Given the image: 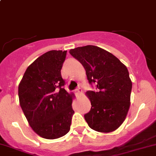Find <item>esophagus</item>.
Here are the masks:
<instances>
[{
    "instance_id": "obj_1",
    "label": "esophagus",
    "mask_w": 156,
    "mask_h": 156,
    "mask_svg": "<svg viewBox=\"0 0 156 156\" xmlns=\"http://www.w3.org/2000/svg\"><path fill=\"white\" fill-rule=\"evenodd\" d=\"M75 92H76L77 94H81V93L82 92V90H81V87H78L75 90Z\"/></svg>"
}]
</instances>
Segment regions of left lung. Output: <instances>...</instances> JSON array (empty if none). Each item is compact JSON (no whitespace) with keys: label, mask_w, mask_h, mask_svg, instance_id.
I'll return each mask as SVG.
<instances>
[{"label":"left lung","mask_w":156,"mask_h":156,"mask_svg":"<svg viewBox=\"0 0 156 156\" xmlns=\"http://www.w3.org/2000/svg\"><path fill=\"white\" fill-rule=\"evenodd\" d=\"M69 53L82 64L88 81L97 89L86 92L91 108L84 115L85 121L96 131H114L130 108L132 82L127 67L111 53L94 45L72 49Z\"/></svg>","instance_id":"left-lung-1"}]
</instances>
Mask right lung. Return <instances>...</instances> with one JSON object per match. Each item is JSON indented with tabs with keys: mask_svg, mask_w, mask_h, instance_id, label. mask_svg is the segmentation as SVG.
<instances>
[{
	"mask_svg": "<svg viewBox=\"0 0 156 156\" xmlns=\"http://www.w3.org/2000/svg\"><path fill=\"white\" fill-rule=\"evenodd\" d=\"M66 50H50L28 67L19 84V99L30 126L45 139H56L70 130L73 94L65 89L61 69Z\"/></svg>",
	"mask_w": 156,
	"mask_h": 156,
	"instance_id": "1",
	"label": "right lung"
}]
</instances>
